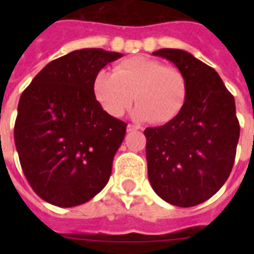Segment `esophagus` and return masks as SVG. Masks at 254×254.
<instances>
[{
  "label": "esophagus",
  "instance_id": "obj_1",
  "mask_svg": "<svg viewBox=\"0 0 254 254\" xmlns=\"http://www.w3.org/2000/svg\"><path fill=\"white\" fill-rule=\"evenodd\" d=\"M138 129H139L138 125H134V124H129V125H127V131L138 130Z\"/></svg>",
  "mask_w": 254,
  "mask_h": 254
}]
</instances>
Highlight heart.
Masks as SVG:
<instances>
[{
  "label": "heart",
  "instance_id": "1",
  "mask_svg": "<svg viewBox=\"0 0 254 254\" xmlns=\"http://www.w3.org/2000/svg\"><path fill=\"white\" fill-rule=\"evenodd\" d=\"M96 99L113 117L138 101L133 111L137 119L165 124L175 119L185 105L189 92L186 75L177 67L146 57L129 58L115 71L101 69L96 75Z\"/></svg>",
  "mask_w": 254,
  "mask_h": 254
}]
</instances>
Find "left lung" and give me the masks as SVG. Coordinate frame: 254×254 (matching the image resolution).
<instances>
[{"label": "left lung", "instance_id": "8db88e82", "mask_svg": "<svg viewBox=\"0 0 254 254\" xmlns=\"http://www.w3.org/2000/svg\"><path fill=\"white\" fill-rule=\"evenodd\" d=\"M153 55L185 73L189 92L175 119L143 131L147 175L163 200L193 207L213 196L232 171L240 137L235 99L216 71L187 51L161 49Z\"/></svg>", "mask_w": 254, "mask_h": 254}]
</instances>
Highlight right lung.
<instances>
[{"label":"right lung","mask_w":254,"mask_h":254,"mask_svg":"<svg viewBox=\"0 0 254 254\" xmlns=\"http://www.w3.org/2000/svg\"><path fill=\"white\" fill-rule=\"evenodd\" d=\"M123 54L83 49L50 62L21 95L14 141L26 179L50 204L75 207L109 181L127 124L96 100V75Z\"/></svg>","instance_id":"add662e5"}]
</instances>
